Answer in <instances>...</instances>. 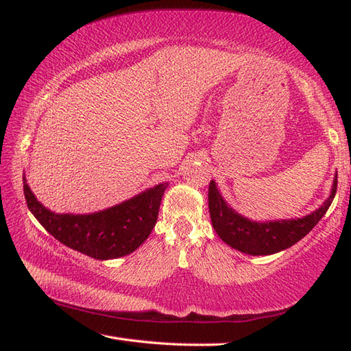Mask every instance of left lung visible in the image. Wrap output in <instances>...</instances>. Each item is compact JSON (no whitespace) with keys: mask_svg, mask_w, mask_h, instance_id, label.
I'll use <instances>...</instances> for the list:
<instances>
[{"mask_svg":"<svg viewBox=\"0 0 351 351\" xmlns=\"http://www.w3.org/2000/svg\"><path fill=\"white\" fill-rule=\"evenodd\" d=\"M337 182L338 180L335 176L330 196L318 210L302 219L255 221L238 214L232 206L228 205L217 189V184L211 181L208 190V206L213 228L221 240L235 250L253 256L273 255L300 241L323 219L337 193Z\"/></svg>","mask_w":351,"mask_h":351,"instance_id":"obj_1","label":"left lung"}]
</instances>
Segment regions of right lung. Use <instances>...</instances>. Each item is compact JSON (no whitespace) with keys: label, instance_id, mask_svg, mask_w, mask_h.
<instances>
[{"label":"right lung","instance_id":"obj_1","mask_svg":"<svg viewBox=\"0 0 351 351\" xmlns=\"http://www.w3.org/2000/svg\"><path fill=\"white\" fill-rule=\"evenodd\" d=\"M169 182L155 185L125 202L90 214H57L43 206L24 176L28 210L48 232L68 247L107 261L130 255L146 241L158 219Z\"/></svg>","mask_w":351,"mask_h":351}]
</instances>
